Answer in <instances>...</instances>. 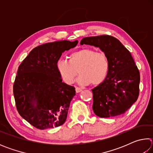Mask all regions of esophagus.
<instances>
[{"mask_svg": "<svg viewBox=\"0 0 153 153\" xmlns=\"http://www.w3.org/2000/svg\"><path fill=\"white\" fill-rule=\"evenodd\" d=\"M81 91H82V88H78V87H76V92L77 93L80 92Z\"/></svg>", "mask_w": 153, "mask_h": 153, "instance_id": "1", "label": "esophagus"}]
</instances>
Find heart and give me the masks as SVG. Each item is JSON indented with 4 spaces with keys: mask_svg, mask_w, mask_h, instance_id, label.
<instances>
[{
    "mask_svg": "<svg viewBox=\"0 0 153 153\" xmlns=\"http://www.w3.org/2000/svg\"><path fill=\"white\" fill-rule=\"evenodd\" d=\"M68 59L59 58L56 63L59 76L66 84H73L78 72L77 82L83 85L97 86L107 78L110 63L105 52L84 48L71 53Z\"/></svg>",
    "mask_w": 153,
    "mask_h": 153,
    "instance_id": "1",
    "label": "heart"
}]
</instances>
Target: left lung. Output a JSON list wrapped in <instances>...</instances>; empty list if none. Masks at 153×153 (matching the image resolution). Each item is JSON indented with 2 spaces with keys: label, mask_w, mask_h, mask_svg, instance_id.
<instances>
[{
  "label": "left lung",
  "mask_w": 153,
  "mask_h": 153,
  "mask_svg": "<svg viewBox=\"0 0 153 153\" xmlns=\"http://www.w3.org/2000/svg\"><path fill=\"white\" fill-rule=\"evenodd\" d=\"M99 47L105 52L110 67L107 78L92 90V108L100 117L125 113L139 96L140 76L129 51L117 38L108 35L84 38L80 45Z\"/></svg>",
  "instance_id": "obj_1"
}]
</instances>
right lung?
<instances>
[{"label": "right lung", "instance_id": "1", "mask_svg": "<svg viewBox=\"0 0 153 153\" xmlns=\"http://www.w3.org/2000/svg\"><path fill=\"white\" fill-rule=\"evenodd\" d=\"M77 43L61 40L38 46L18 67L13 84L15 105L19 115L36 128H53L66 120L76 90L62 82L56 63L62 53Z\"/></svg>", "mask_w": 153, "mask_h": 153}]
</instances>
